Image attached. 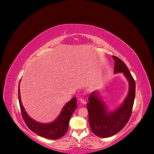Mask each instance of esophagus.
Listing matches in <instances>:
<instances>
[{
    "instance_id": "esophagus-1",
    "label": "esophagus",
    "mask_w": 154,
    "mask_h": 154,
    "mask_svg": "<svg viewBox=\"0 0 154 154\" xmlns=\"http://www.w3.org/2000/svg\"><path fill=\"white\" fill-rule=\"evenodd\" d=\"M80 102H81L82 104H85L87 102H86V100L85 99H84L83 98H80Z\"/></svg>"
}]
</instances>
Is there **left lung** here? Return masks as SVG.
<instances>
[{
	"instance_id": "8db88e82",
	"label": "left lung",
	"mask_w": 154,
	"mask_h": 154,
	"mask_svg": "<svg viewBox=\"0 0 154 154\" xmlns=\"http://www.w3.org/2000/svg\"><path fill=\"white\" fill-rule=\"evenodd\" d=\"M114 74L122 73L128 82V92L125 99L117 109L111 111L102 99L98 91L92 92L87 107L88 122L92 132L99 137L106 138L118 133L125 127L131 117L135 96V83L124 62L116 56Z\"/></svg>"
}]
</instances>
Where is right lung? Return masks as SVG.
Returning a JSON list of instances; mask_svg holds the SVG:
<instances>
[{"instance_id":"1","label":"right lung","mask_w":154,"mask_h":154,"mask_svg":"<svg viewBox=\"0 0 154 154\" xmlns=\"http://www.w3.org/2000/svg\"><path fill=\"white\" fill-rule=\"evenodd\" d=\"M19 101L23 119L30 130L44 138L56 140L62 137L68 130L69 121L73 113L77 108L76 97L68 102L62 109L60 114L50 123L38 122L32 119L23 108L21 102L20 87L18 88Z\"/></svg>"}]
</instances>
